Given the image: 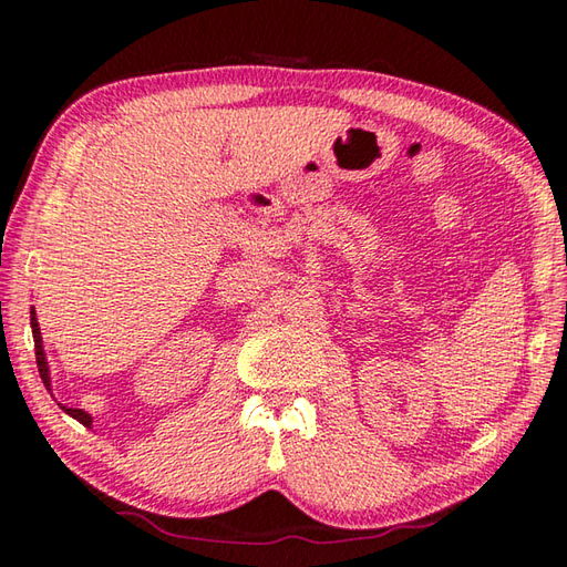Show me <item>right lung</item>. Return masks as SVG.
Returning a JSON list of instances; mask_svg holds the SVG:
<instances>
[{
    "label": "right lung",
    "mask_w": 567,
    "mask_h": 567,
    "mask_svg": "<svg viewBox=\"0 0 567 567\" xmlns=\"http://www.w3.org/2000/svg\"><path fill=\"white\" fill-rule=\"evenodd\" d=\"M31 332H33V348H37V364H39V374L43 379L45 389L51 391V374H49V362H45V354H43V340H41V330H39V320H37V310H31ZM68 415H73L75 421H80L83 425H92V415L85 413L83 409H68L61 406Z\"/></svg>",
    "instance_id": "add662e5"
}]
</instances>
